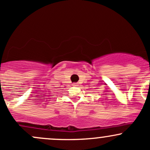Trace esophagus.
Here are the masks:
<instances>
[{"label": "esophagus", "mask_w": 150, "mask_h": 150, "mask_svg": "<svg viewBox=\"0 0 150 150\" xmlns=\"http://www.w3.org/2000/svg\"><path fill=\"white\" fill-rule=\"evenodd\" d=\"M72 86H78V83H72Z\"/></svg>", "instance_id": "1"}]
</instances>
